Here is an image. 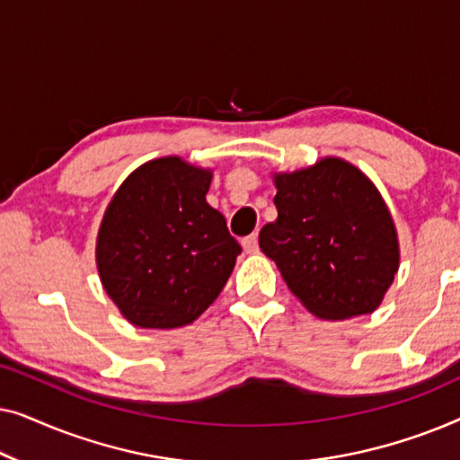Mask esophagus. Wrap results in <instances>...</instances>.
Instances as JSON below:
<instances>
[{"mask_svg": "<svg viewBox=\"0 0 460 460\" xmlns=\"http://www.w3.org/2000/svg\"><path fill=\"white\" fill-rule=\"evenodd\" d=\"M243 249L244 253H257V251H260V238H257V234L243 238Z\"/></svg>", "mask_w": 460, "mask_h": 460, "instance_id": "esophagus-1", "label": "esophagus"}]
</instances>
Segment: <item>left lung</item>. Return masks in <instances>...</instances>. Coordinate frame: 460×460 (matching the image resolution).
Instances as JSON below:
<instances>
[{"instance_id":"left-lung-1","label":"left lung","mask_w":460,"mask_h":460,"mask_svg":"<svg viewBox=\"0 0 460 460\" xmlns=\"http://www.w3.org/2000/svg\"><path fill=\"white\" fill-rule=\"evenodd\" d=\"M276 222L260 247L291 293L323 320L373 314L400 268L392 213L376 186L351 163L324 156L293 173H274Z\"/></svg>"}]
</instances>
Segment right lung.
<instances>
[{
	"mask_svg": "<svg viewBox=\"0 0 460 460\" xmlns=\"http://www.w3.org/2000/svg\"><path fill=\"white\" fill-rule=\"evenodd\" d=\"M211 178V169L161 156L131 172L106 207L96 266L131 324H190L228 282L243 249L207 203Z\"/></svg>",
	"mask_w": 460,
	"mask_h": 460,
	"instance_id": "obj_1",
	"label": "right lung"
}]
</instances>
